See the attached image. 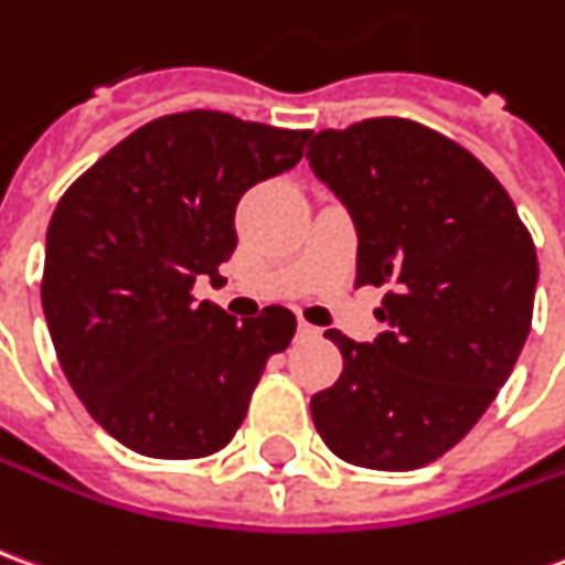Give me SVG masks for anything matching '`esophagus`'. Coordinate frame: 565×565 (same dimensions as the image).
<instances>
[{"label": "esophagus", "instance_id": "esophagus-1", "mask_svg": "<svg viewBox=\"0 0 565 565\" xmlns=\"http://www.w3.org/2000/svg\"><path fill=\"white\" fill-rule=\"evenodd\" d=\"M296 330H299V337H318V333H321V330H318L315 323L302 321V318H299V323H296Z\"/></svg>", "mask_w": 565, "mask_h": 565}]
</instances>
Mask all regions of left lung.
<instances>
[{"label": "left lung", "instance_id": "1", "mask_svg": "<svg viewBox=\"0 0 565 565\" xmlns=\"http://www.w3.org/2000/svg\"><path fill=\"white\" fill-rule=\"evenodd\" d=\"M306 159L354 216V284L388 287L373 342L323 333L342 376L311 397V419L342 461L413 471L456 447L511 376L535 244L483 161L413 118L318 131Z\"/></svg>", "mask_w": 565, "mask_h": 565}]
</instances>
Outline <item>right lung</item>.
Returning <instances> with one entry per match:
<instances>
[{"instance_id": "1", "label": "right lung", "mask_w": 565, "mask_h": 565, "mask_svg": "<svg viewBox=\"0 0 565 565\" xmlns=\"http://www.w3.org/2000/svg\"><path fill=\"white\" fill-rule=\"evenodd\" d=\"M309 131L192 109L137 128L63 192L49 223L42 309L90 419L149 459H201L242 428L294 311L235 321L195 302L238 247L235 204L302 159Z\"/></svg>"}]
</instances>
